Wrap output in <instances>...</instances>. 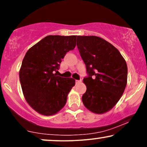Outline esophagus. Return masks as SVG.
Returning a JSON list of instances; mask_svg holds the SVG:
<instances>
[{
  "label": "esophagus",
  "mask_w": 147,
  "mask_h": 147,
  "mask_svg": "<svg viewBox=\"0 0 147 147\" xmlns=\"http://www.w3.org/2000/svg\"><path fill=\"white\" fill-rule=\"evenodd\" d=\"M75 82H76V84H79V83H81V82H82V80H75Z\"/></svg>",
  "instance_id": "1"
}]
</instances>
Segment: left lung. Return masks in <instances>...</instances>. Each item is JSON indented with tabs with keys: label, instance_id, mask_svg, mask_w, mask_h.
Returning a JSON list of instances; mask_svg holds the SVG:
<instances>
[{
	"label": "left lung",
	"instance_id": "left-lung-1",
	"mask_svg": "<svg viewBox=\"0 0 147 147\" xmlns=\"http://www.w3.org/2000/svg\"><path fill=\"white\" fill-rule=\"evenodd\" d=\"M77 46L86 67V91L82 102L88 110L102 114L111 110L123 95L127 65L119 50L95 36H77Z\"/></svg>",
	"mask_w": 147,
	"mask_h": 147
}]
</instances>
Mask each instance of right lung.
I'll use <instances>...</instances> for the list:
<instances>
[{
	"label": "right lung",
	"instance_id": "add662e5",
	"mask_svg": "<svg viewBox=\"0 0 147 147\" xmlns=\"http://www.w3.org/2000/svg\"><path fill=\"white\" fill-rule=\"evenodd\" d=\"M76 37L49 35L25 54L20 82L26 101L40 114L52 115L59 112L75 86V79L57 76V72L66 52L75 48Z\"/></svg>",
	"mask_w": 147,
	"mask_h": 147
}]
</instances>
